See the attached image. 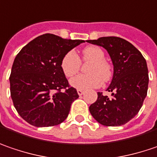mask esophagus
I'll list each match as a JSON object with an SVG mask.
<instances>
[{"instance_id":"obj_1","label":"esophagus","mask_w":157,"mask_h":157,"mask_svg":"<svg viewBox=\"0 0 157 157\" xmlns=\"http://www.w3.org/2000/svg\"><path fill=\"white\" fill-rule=\"evenodd\" d=\"M77 92H78V95H82L83 94H84V91H83L82 89H78Z\"/></svg>"}]
</instances>
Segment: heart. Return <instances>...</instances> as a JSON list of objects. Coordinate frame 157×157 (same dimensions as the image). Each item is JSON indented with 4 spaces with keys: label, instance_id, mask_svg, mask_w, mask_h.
Returning a JSON list of instances; mask_svg holds the SVG:
<instances>
[{
    "label": "heart",
    "instance_id": "obj_1",
    "mask_svg": "<svg viewBox=\"0 0 157 157\" xmlns=\"http://www.w3.org/2000/svg\"><path fill=\"white\" fill-rule=\"evenodd\" d=\"M105 53L97 46H88L82 50V61L91 62L87 67L89 74L78 75L71 80V85L78 89L99 87L103 80L109 82L113 77V67L106 61ZM81 66V61L76 52L71 50L64 55L61 62V69L67 78L77 74Z\"/></svg>",
    "mask_w": 157,
    "mask_h": 157
}]
</instances>
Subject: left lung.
<instances>
[{
  "label": "left lung",
  "instance_id": "left-lung-1",
  "mask_svg": "<svg viewBox=\"0 0 157 157\" xmlns=\"http://www.w3.org/2000/svg\"><path fill=\"white\" fill-rule=\"evenodd\" d=\"M87 42L104 48L112 60L114 74L107 90L111 98L98 93L89 107L91 115L106 126H119L133 118L147 96L148 71L141 53L129 41L119 37H101Z\"/></svg>",
  "mask_w": 157,
  "mask_h": 157
}]
</instances>
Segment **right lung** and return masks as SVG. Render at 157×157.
I'll return each instance as SVG.
<instances>
[{
    "mask_svg": "<svg viewBox=\"0 0 157 157\" xmlns=\"http://www.w3.org/2000/svg\"><path fill=\"white\" fill-rule=\"evenodd\" d=\"M83 42L46 33L17 55L10 77V95L17 113L30 124L48 127L66 119L78 94L69 85L61 62L66 53Z\"/></svg>",
    "mask_w": 157,
    "mask_h": 157,
    "instance_id": "right-lung-1",
    "label": "right lung"
}]
</instances>
